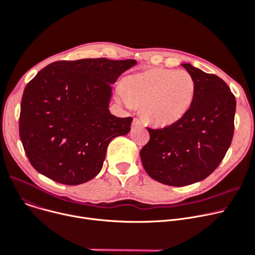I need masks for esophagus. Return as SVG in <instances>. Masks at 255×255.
I'll use <instances>...</instances> for the list:
<instances>
[{
  "instance_id": "obj_1",
  "label": "esophagus",
  "mask_w": 255,
  "mask_h": 255,
  "mask_svg": "<svg viewBox=\"0 0 255 255\" xmlns=\"http://www.w3.org/2000/svg\"><path fill=\"white\" fill-rule=\"evenodd\" d=\"M143 125V122L141 121L140 118L138 117H134L133 121H132V127L133 128H138V127H141Z\"/></svg>"
}]
</instances>
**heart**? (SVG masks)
Instances as JSON below:
<instances>
[{
	"instance_id": "b5f03b06",
	"label": "heart",
	"mask_w": 255,
	"mask_h": 255,
	"mask_svg": "<svg viewBox=\"0 0 255 255\" xmlns=\"http://www.w3.org/2000/svg\"><path fill=\"white\" fill-rule=\"evenodd\" d=\"M196 83L184 71L151 68L128 76L123 85V99L128 106H142L143 116L156 126H170L189 110Z\"/></svg>"
}]
</instances>
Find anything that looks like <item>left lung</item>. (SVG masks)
<instances>
[{
	"instance_id": "left-lung-1",
	"label": "left lung",
	"mask_w": 255,
	"mask_h": 255,
	"mask_svg": "<svg viewBox=\"0 0 255 255\" xmlns=\"http://www.w3.org/2000/svg\"><path fill=\"white\" fill-rule=\"evenodd\" d=\"M182 67L196 83V94L180 121L162 128H147L150 139L141 149L142 164L154 180L185 186L212 174L231 146L236 99L214 74L189 64Z\"/></svg>"
}]
</instances>
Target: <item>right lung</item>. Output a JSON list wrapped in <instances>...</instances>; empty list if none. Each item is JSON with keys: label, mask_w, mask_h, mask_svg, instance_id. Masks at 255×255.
<instances>
[{"label": "right lung", "mask_w": 255, "mask_h": 255, "mask_svg": "<svg viewBox=\"0 0 255 255\" xmlns=\"http://www.w3.org/2000/svg\"><path fill=\"white\" fill-rule=\"evenodd\" d=\"M136 64L104 57L58 61L26 84L19 136L36 171L66 185L100 173L109 143L127 134L132 122L110 113L111 84Z\"/></svg>", "instance_id": "1"}]
</instances>
